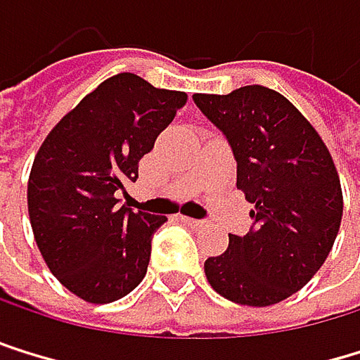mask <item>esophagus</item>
I'll use <instances>...</instances> for the list:
<instances>
[{
  "label": "esophagus",
  "mask_w": 360,
  "mask_h": 360,
  "mask_svg": "<svg viewBox=\"0 0 360 360\" xmlns=\"http://www.w3.org/2000/svg\"><path fill=\"white\" fill-rule=\"evenodd\" d=\"M181 220H184L188 226H194V229H202V226H207V222H205V220H196V218H188V216H181Z\"/></svg>",
  "instance_id": "1"
}]
</instances>
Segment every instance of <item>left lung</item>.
I'll return each instance as SVG.
<instances>
[{
  "instance_id": "obj_1",
  "label": "left lung",
  "mask_w": 360,
  "mask_h": 360,
  "mask_svg": "<svg viewBox=\"0 0 360 360\" xmlns=\"http://www.w3.org/2000/svg\"><path fill=\"white\" fill-rule=\"evenodd\" d=\"M194 103L226 136L238 190L255 205L250 231L229 235L205 276L231 302L276 304L315 276L335 244L343 196L333 158L296 105L266 86L194 94Z\"/></svg>"
}]
</instances>
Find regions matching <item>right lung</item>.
<instances>
[{
	"label": "right lung",
	"mask_w": 360,
	"mask_h": 360,
	"mask_svg": "<svg viewBox=\"0 0 360 360\" xmlns=\"http://www.w3.org/2000/svg\"><path fill=\"white\" fill-rule=\"evenodd\" d=\"M186 101V92L118 73L40 144L27 181L34 240L51 274L82 300L114 302L144 278L166 216L118 205L116 192L136 181L138 162Z\"/></svg>",
	"instance_id": "obj_1"
}]
</instances>
